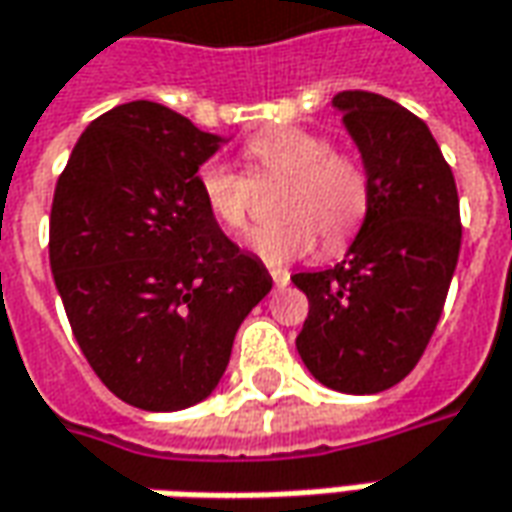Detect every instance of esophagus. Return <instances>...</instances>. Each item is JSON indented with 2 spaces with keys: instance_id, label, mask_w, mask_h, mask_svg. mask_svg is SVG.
Listing matches in <instances>:
<instances>
[{
  "instance_id": "obj_1",
  "label": "esophagus",
  "mask_w": 512,
  "mask_h": 512,
  "mask_svg": "<svg viewBox=\"0 0 512 512\" xmlns=\"http://www.w3.org/2000/svg\"><path fill=\"white\" fill-rule=\"evenodd\" d=\"M271 280H274V285H288V280H291V271L288 269H271Z\"/></svg>"
}]
</instances>
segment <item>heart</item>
Returning a JSON list of instances; mask_svg holds the SVG:
<instances>
[{
  "label": "heart",
  "instance_id": "heart-1",
  "mask_svg": "<svg viewBox=\"0 0 512 512\" xmlns=\"http://www.w3.org/2000/svg\"><path fill=\"white\" fill-rule=\"evenodd\" d=\"M249 179L210 159L198 168V193L215 224L243 235L252 229L255 188L283 182L274 210L283 218L252 238V252L285 266L314 252L316 235L330 252L356 238L373 207V176L364 159L336 151L333 139L308 128H271L243 142Z\"/></svg>",
  "mask_w": 512,
  "mask_h": 512
}]
</instances>
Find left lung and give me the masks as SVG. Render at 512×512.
Returning <instances> with one entry per match:
<instances>
[{"label": "left lung", "mask_w": 512, "mask_h": 512, "mask_svg": "<svg viewBox=\"0 0 512 512\" xmlns=\"http://www.w3.org/2000/svg\"><path fill=\"white\" fill-rule=\"evenodd\" d=\"M373 176V207L342 263L300 271L308 297L297 336L325 387L373 395L415 370L440 322L460 257V196L429 125L389 97H333Z\"/></svg>", "instance_id": "1"}]
</instances>
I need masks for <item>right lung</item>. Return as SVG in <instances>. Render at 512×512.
I'll return each mask as SVG.
<instances>
[{
	"instance_id": "1",
	"label": "right lung",
	"mask_w": 512,
	"mask_h": 512,
	"mask_svg": "<svg viewBox=\"0 0 512 512\" xmlns=\"http://www.w3.org/2000/svg\"><path fill=\"white\" fill-rule=\"evenodd\" d=\"M218 142L134 100L89 123L55 184L50 269L72 333L109 392L145 412L204 401L271 291L198 193Z\"/></svg>"
}]
</instances>
